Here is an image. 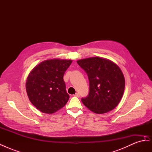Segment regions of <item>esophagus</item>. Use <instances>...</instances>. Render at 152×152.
Wrapping results in <instances>:
<instances>
[{"label": "esophagus", "instance_id": "34e87169", "mask_svg": "<svg viewBox=\"0 0 152 152\" xmlns=\"http://www.w3.org/2000/svg\"><path fill=\"white\" fill-rule=\"evenodd\" d=\"M74 96H76V97H78V98H79V96H80V94H79V93H75V94Z\"/></svg>", "mask_w": 152, "mask_h": 152}]
</instances>
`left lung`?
Returning a JSON list of instances; mask_svg holds the SVG:
<instances>
[{
	"instance_id": "8db88e82",
	"label": "left lung",
	"mask_w": 152,
	"mask_h": 152,
	"mask_svg": "<svg viewBox=\"0 0 152 152\" xmlns=\"http://www.w3.org/2000/svg\"><path fill=\"white\" fill-rule=\"evenodd\" d=\"M77 63L86 72L89 80V93L81 101L96 113L111 111L120 103L125 88L123 73L109 59L92 57Z\"/></svg>"
}]
</instances>
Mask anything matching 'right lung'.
<instances>
[{
	"mask_svg": "<svg viewBox=\"0 0 152 152\" xmlns=\"http://www.w3.org/2000/svg\"><path fill=\"white\" fill-rule=\"evenodd\" d=\"M72 61L48 59L33 68L27 77L26 90L30 102L45 113H53L65 106L70 98L63 75Z\"/></svg>",
	"mask_w": 152,
	"mask_h": 152,
	"instance_id": "add662e5",
	"label": "right lung"
}]
</instances>
